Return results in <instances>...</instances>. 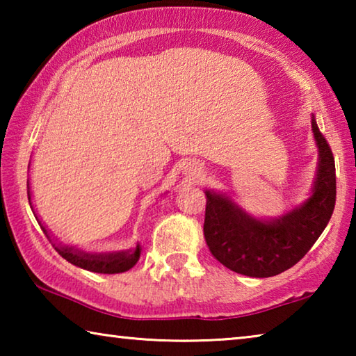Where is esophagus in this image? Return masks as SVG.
<instances>
[{
  "mask_svg": "<svg viewBox=\"0 0 356 356\" xmlns=\"http://www.w3.org/2000/svg\"><path fill=\"white\" fill-rule=\"evenodd\" d=\"M196 170H197V168H196V166H191V170H190V171H193L191 174H195V172H196Z\"/></svg>",
  "mask_w": 356,
  "mask_h": 356,
  "instance_id": "34e87169",
  "label": "esophagus"
}]
</instances>
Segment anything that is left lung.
<instances>
[{"instance_id":"1","label":"left lung","mask_w":356,"mask_h":356,"mask_svg":"<svg viewBox=\"0 0 356 356\" xmlns=\"http://www.w3.org/2000/svg\"><path fill=\"white\" fill-rule=\"evenodd\" d=\"M317 144V171L311 195L300 206L278 218H256L225 193L206 190L207 206L204 237L216 261L232 272L268 278L293 267L316 240L333 215L336 174L333 152L311 118Z\"/></svg>"}]
</instances>
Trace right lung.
Wrapping results in <instances>:
<instances>
[{
  "mask_svg": "<svg viewBox=\"0 0 356 356\" xmlns=\"http://www.w3.org/2000/svg\"><path fill=\"white\" fill-rule=\"evenodd\" d=\"M29 185V184H28ZM28 200H29V206L33 209L31 204V195H29V186H28ZM34 210V209H33ZM35 220L42 227L45 236L50 238V242H53L55 238H51L48 229L42 225V221L39 220V216L33 212ZM55 250L61 254L65 261H69L70 264L76 265V267L88 270V272H94V273H106V275H113V273H122L127 272L134 265L138 262L141 254V246L136 245L134 250H127V251H116V252H100V254H92V252H86L75 248V246H69V245H63V243H53Z\"/></svg>",
  "mask_w": 356,
  "mask_h": 356,
  "instance_id": "1",
  "label": "right lung"
}]
</instances>
